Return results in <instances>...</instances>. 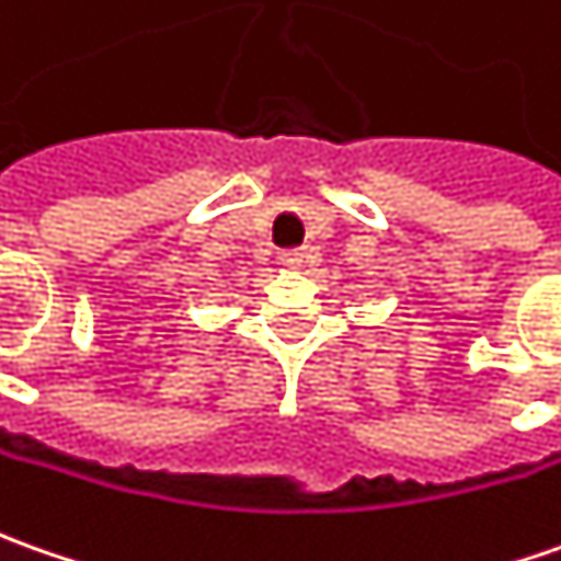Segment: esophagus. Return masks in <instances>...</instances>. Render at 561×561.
Instances as JSON below:
<instances>
[{
  "instance_id": "esophagus-1",
  "label": "esophagus",
  "mask_w": 561,
  "mask_h": 561,
  "mask_svg": "<svg viewBox=\"0 0 561 561\" xmlns=\"http://www.w3.org/2000/svg\"><path fill=\"white\" fill-rule=\"evenodd\" d=\"M304 257H307V254H304V249H282L279 251V261L285 266H300L304 264Z\"/></svg>"
}]
</instances>
